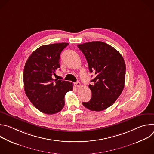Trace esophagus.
I'll use <instances>...</instances> for the list:
<instances>
[{
  "label": "esophagus",
  "instance_id": "esophagus-1",
  "mask_svg": "<svg viewBox=\"0 0 154 154\" xmlns=\"http://www.w3.org/2000/svg\"><path fill=\"white\" fill-rule=\"evenodd\" d=\"M74 85H75V86H77V87H80V86H81V83H80L79 82H77L75 83Z\"/></svg>",
  "mask_w": 154,
  "mask_h": 154
}]
</instances>
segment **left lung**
<instances>
[{
    "label": "left lung",
    "instance_id": "8db88e82",
    "mask_svg": "<svg viewBox=\"0 0 154 154\" xmlns=\"http://www.w3.org/2000/svg\"><path fill=\"white\" fill-rule=\"evenodd\" d=\"M84 54L91 73L96 74L89 85L92 97L83 106L100 112L112 105L122 93L125 79V64L122 56L113 47L102 41L78 45Z\"/></svg>",
    "mask_w": 154,
    "mask_h": 154
}]
</instances>
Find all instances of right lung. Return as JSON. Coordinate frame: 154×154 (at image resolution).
Returning a JSON list of instances; mask_svg holds the SVG:
<instances>
[{
	"label": "right lung",
	"instance_id": "right-lung-1",
	"mask_svg": "<svg viewBox=\"0 0 154 154\" xmlns=\"http://www.w3.org/2000/svg\"><path fill=\"white\" fill-rule=\"evenodd\" d=\"M69 43L44 45L36 49L27 59L24 69L25 93L40 112L55 114L64 106V96L73 90V84L54 79L60 68V57Z\"/></svg>",
	"mask_w": 154,
	"mask_h": 154
}]
</instances>
